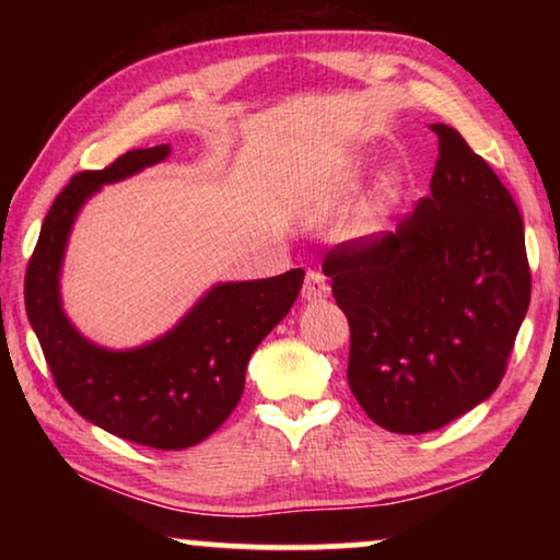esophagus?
Here are the masks:
<instances>
[{
	"label": "esophagus",
	"instance_id": "1",
	"mask_svg": "<svg viewBox=\"0 0 560 560\" xmlns=\"http://www.w3.org/2000/svg\"><path fill=\"white\" fill-rule=\"evenodd\" d=\"M328 293H330V287H328V281H326L324 273L316 271V269H311L306 273V281H303V289H301L303 301H320V299H326Z\"/></svg>",
	"mask_w": 560,
	"mask_h": 560
}]
</instances>
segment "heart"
<instances>
[{"label":"heart","mask_w":560,"mask_h":560,"mask_svg":"<svg viewBox=\"0 0 560 560\" xmlns=\"http://www.w3.org/2000/svg\"><path fill=\"white\" fill-rule=\"evenodd\" d=\"M390 197H393V189H390V187H385V192H383V197H381V202H377V205L373 207V210H371V217L381 214V212H383V207H385V202L390 200ZM314 212H316V214H324V212H326V202H318V205L314 207Z\"/></svg>","instance_id":"b5f03b06"}]
</instances>
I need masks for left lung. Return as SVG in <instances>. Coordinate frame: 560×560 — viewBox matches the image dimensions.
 <instances>
[{
    "instance_id": "8db88e82",
    "label": "left lung",
    "mask_w": 560,
    "mask_h": 560,
    "mask_svg": "<svg viewBox=\"0 0 560 560\" xmlns=\"http://www.w3.org/2000/svg\"><path fill=\"white\" fill-rule=\"evenodd\" d=\"M430 195L395 232L334 246L324 273L350 326L348 385L383 430L422 434L485 402L530 301L524 220L494 170L434 122Z\"/></svg>"
}]
</instances>
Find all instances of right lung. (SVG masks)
I'll use <instances>...</instances> for the list:
<instances>
[{"label": "right lung", "mask_w": 560, "mask_h": 560, "mask_svg": "<svg viewBox=\"0 0 560 560\" xmlns=\"http://www.w3.org/2000/svg\"><path fill=\"white\" fill-rule=\"evenodd\" d=\"M170 155V145L128 150L86 170L56 197L26 267V316L54 383L75 412L116 438L155 450L202 442L232 415L246 363L296 301L303 269L271 279L217 283L165 336L140 348L108 350L83 338L61 308L59 277L75 214L103 185Z\"/></svg>", "instance_id": "obj_1"}]
</instances>
